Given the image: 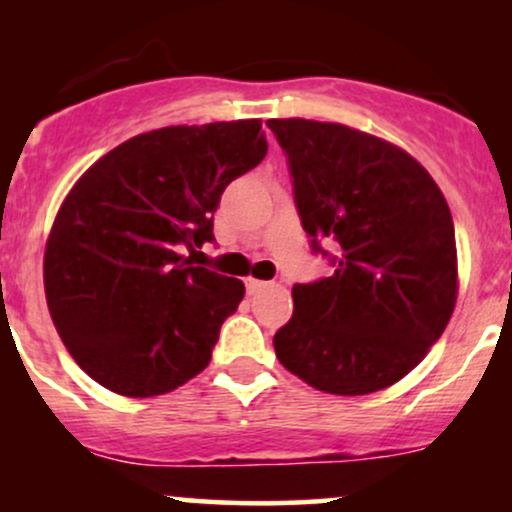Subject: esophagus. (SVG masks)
<instances>
[{"label": "esophagus", "instance_id": "obj_1", "mask_svg": "<svg viewBox=\"0 0 512 512\" xmlns=\"http://www.w3.org/2000/svg\"><path fill=\"white\" fill-rule=\"evenodd\" d=\"M245 286H248V293H260L267 289V281H260V279H248L245 281Z\"/></svg>", "mask_w": 512, "mask_h": 512}]
</instances>
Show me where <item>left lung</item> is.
Instances as JSON below:
<instances>
[{"label":"left lung","instance_id":"8db88e82","mask_svg":"<svg viewBox=\"0 0 512 512\" xmlns=\"http://www.w3.org/2000/svg\"><path fill=\"white\" fill-rule=\"evenodd\" d=\"M267 127L286 154L310 248L334 267L332 276L293 286V315L274 334L276 358L332 395L395 385L455 310L448 202L419 161L373 134L301 117Z\"/></svg>","mask_w":512,"mask_h":512}]
</instances>
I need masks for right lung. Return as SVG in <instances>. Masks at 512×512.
Returning a JSON list of instances; mask_svg holds the SVG:
<instances>
[{
    "label": "right lung",
    "mask_w": 512,
    "mask_h": 512,
    "mask_svg": "<svg viewBox=\"0 0 512 512\" xmlns=\"http://www.w3.org/2000/svg\"><path fill=\"white\" fill-rule=\"evenodd\" d=\"M264 154L260 120L163 127L115 146L72 187L45 248V296L96 383L154 397L209 366L245 286L182 252L214 240L223 190Z\"/></svg>",
    "instance_id": "obj_1"
}]
</instances>
